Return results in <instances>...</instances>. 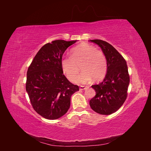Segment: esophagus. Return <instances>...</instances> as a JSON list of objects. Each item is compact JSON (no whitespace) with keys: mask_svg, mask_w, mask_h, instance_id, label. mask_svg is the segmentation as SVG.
<instances>
[{"mask_svg":"<svg viewBox=\"0 0 151 151\" xmlns=\"http://www.w3.org/2000/svg\"><path fill=\"white\" fill-rule=\"evenodd\" d=\"M87 89V87H85V86H81L79 87V89L80 91H83V90H84V89Z\"/></svg>","mask_w":151,"mask_h":151,"instance_id":"34e87169","label":"esophagus"}]
</instances>
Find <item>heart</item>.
Masks as SVG:
<instances>
[{"label": "heart", "instance_id": "obj_1", "mask_svg": "<svg viewBox=\"0 0 151 151\" xmlns=\"http://www.w3.org/2000/svg\"><path fill=\"white\" fill-rule=\"evenodd\" d=\"M63 72L71 82H75L80 70L83 71L77 78L81 84L88 83L94 78L102 79L107 71V61L104 54L87 43H82L72 48L71 56H63L60 62Z\"/></svg>", "mask_w": 151, "mask_h": 151}]
</instances>
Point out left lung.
Masks as SVG:
<instances>
[{
  "label": "left lung",
  "mask_w": 151,
  "mask_h": 151,
  "mask_svg": "<svg viewBox=\"0 0 151 151\" xmlns=\"http://www.w3.org/2000/svg\"><path fill=\"white\" fill-rule=\"evenodd\" d=\"M101 48L107 61V72L104 79L91 86L96 95L90 100L93 110L101 115L116 111L127 97L130 76L126 60L111 45L101 40H91Z\"/></svg>",
  "instance_id": "left-lung-1"
}]
</instances>
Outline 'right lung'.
I'll return each instance as SVG.
<instances>
[{
    "label": "right lung",
    "instance_id": "1",
    "mask_svg": "<svg viewBox=\"0 0 151 151\" xmlns=\"http://www.w3.org/2000/svg\"><path fill=\"white\" fill-rule=\"evenodd\" d=\"M76 41L55 40L40 48L27 71L26 90L36 113L55 120L67 112L71 96L79 90L63 75L60 65L63 53Z\"/></svg>",
    "mask_w": 151,
    "mask_h": 151
}]
</instances>
